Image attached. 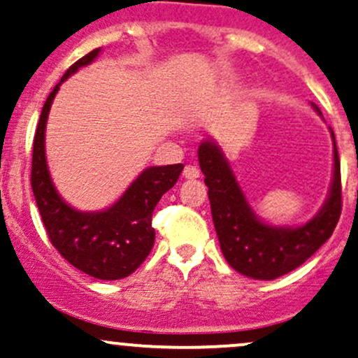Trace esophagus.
I'll return each instance as SVG.
<instances>
[{"mask_svg": "<svg viewBox=\"0 0 358 358\" xmlns=\"http://www.w3.org/2000/svg\"><path fill=\"white\" fill-rule=\"evenodd\" d=\"M201 176V171H199V168L192 166V164H187L185 169H183V178L187 180H195Z\"/></svg>", "mask_w": 358, "mask_h": 358, "instance_id": "1", "label": "esophagus"}]
</instances>
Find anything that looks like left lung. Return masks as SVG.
<instances>
[{
    "mask_svg": "<svg viewBox=\"0 0 358 358\" xmlns=\"http://www.w3.org/2000/svg\"><path fill=\"white\" fill-rule=\"evenodd\" d=\"M312 108L322 116L315 104ZM331 137L334 168L328 199L300 227H273L259 220L220 145L213 138L201 142L197 156L209 189L214 228L221 252L233 269L254 280H276L302 266L333 235L341 214V175L333 130Z\"/></svg>",
    "mask_w": 358,
    "mask_h": 358,
    "instance_id": "8db88e82",
    "label": "left lung"
}]
</instances>
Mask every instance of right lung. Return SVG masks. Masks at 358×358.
I'll list each match as a JSON object with an SVG mask.
<instances>
[{"label":"right lung","instance_id":"obj_1","mask_svg":"<svg viewBox=\"0 0 358 358\" xmlns=\"http://www.w3.org/2000/svg\"><path fill=\"white\" fill-rule=\"evenodd\" d=\"M99 52L97 48L75 62L48 96L34 137L30 183L44 228L56 250L89 276L122 280L134 273L149 255L156 236L152 228L154 208L175 185L183 164L144 169L125 194L104 210L84 213L63 201L48 169L44 149L48 115L59 85L78 69L92 63Z\"/></svg>","mask_w":358,"mask_h":358}]
</instances>
